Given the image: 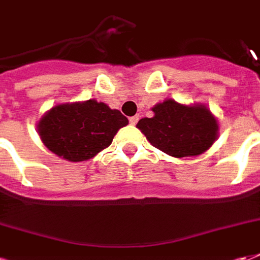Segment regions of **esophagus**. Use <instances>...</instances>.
Instances as JSON below:
<instances>
[{
    "label": "esophagus",
    "mask_w": 260,
    "mask_h": 260,
    "mask_svg": "<svg viewBox=\"0 0 260 260\" xmlns=\"http://www.w3.org/2000/svg\"><path fill=\"white\" fill-rule=\"evenodd\" d=\"M137 122H138V116H132V117H130V123H132L133 126H134V124H137Z\"/></svg>",
    "instance_id": "34e87169"
}]
</instances>
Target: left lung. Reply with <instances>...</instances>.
<instances>
[{
  "instance_id": "left-lung-1",
  "label": "left lung",
  "mask_w": 260,
  "mask_h": 260,
  "mask_svg": "<svg viewBox=\"0 0 260 260\" xmlns=\"http://www.w3.org/2000/svg\"><path fill=\"white\" fill-rule=\"evenodd\" d=\"M152 111L153 117H143L137 127L155 148L170 156L200 155L217 138V122L204 105L185 107L166 100Z\"/></svg>"
}]
</instances>
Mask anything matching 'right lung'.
<instances>
[{
	"label": "right lung",
	"mask_w": 260,
	"mask_h": 260,
	"mask_svg": "<svg viewBox=\"0 0 260 260\" xmlns=\"http://www.w3.org/2000/svg\"><path fill=\"white\" fill-rule=\"evenodd\" d=\"M127 123L117 109L88 100L52 108L40 120L39 134L51 152L81 162L109 147L117 130Z\"/></svg>",
	"instance_id": "obj_1"
}]
</instances>
